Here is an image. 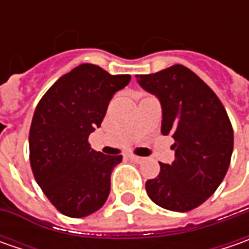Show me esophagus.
<instances>
[{"instance_id":"1","label":"esophagus","mask_w":249,"mask_h":249,"mask_svg":"<svg viewBox=\"0 0 249 249\" xmlns=\"http://www.w3.org/2000/svg\"><path fill=\"white\" fill-rule=\"evenodd\" d=\"M129 158L131 159V160H134V162H137V163H141V162H144V158L142 157H139V155H129Z\"/></svg>"}]
</instances>
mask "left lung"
<instances>
[{"label": "left lung", "instance_id": "8db88e82", "mask_svg": "<svg viewBox=\"0 0 249 249\" xmlns=\"http://www.w3.org/2000/svg\"><path fill=\"white\" fill-rule=\"evenodd\" d=\"M136 77L159 98L160 131L175 140V160L159 162V175L145 183L147 194L169 211L196 209L215 193L230 166L234 134L227 112L213 90L183 65Z\"/></svg>", "mask_w": 249, "mask_h": 249}]
</instances>
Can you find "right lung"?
I'll use <instances>...</instances> for the list:
<instances>
[{
  "instance_id": "1",
  "label": "right lung",
  "mask_w": 249,
  "mask_h": 249,
  "mask_svg": "<svg viewBox=\"0 0 249 249\" xmlns=\"http://www.w3.org/2000/svg\"><path fill=\"white\" fill-rule=\"evenodd\" d=\"M130 79L83 63L53 83L36 107L29 133L30 166L37 184L63 215H91L109 196L110 173L122 155L91 149L89 136L101 126L113 94Z\"/></svg>"
}]
</instances>
